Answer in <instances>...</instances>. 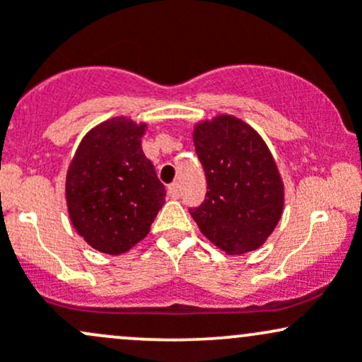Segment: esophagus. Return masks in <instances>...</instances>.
I'll use <instances>...</instances> for the list:
<instances>
[{"instance_id":"obj_1","label":"esophagus","mask_w":362,"mask_h":362,"mask_svg":"<svg viewBox=\"0 0 362 362\" xmlns=\"http://www.w3.org/2000/svg\"><path fill=\"white\" fill-rule=\"evenodd\" d=\"M167 193H169L170 198H180V185H177V182H173V185H169V188H167Z\"/></svg>"}]
</instances>
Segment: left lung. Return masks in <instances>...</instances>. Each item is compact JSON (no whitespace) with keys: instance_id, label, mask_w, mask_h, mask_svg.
<instances>
[{"instance_id":"obj_1","label":"left lung","mask_w":362,"mask_h":362,"mask_svg":"<svg viewBox=\"0 0 362 362\" xmlns=\"http://www.w3.org/2000/svg\"><path fill=\"white\" fill-rule=\"evenodd\" d=\"M197 157L207 177V195L189 207L200 231L226 254L259 248L283 212V182L262 138L231 115L198 124Z\"/></svg>"}]
</instances>
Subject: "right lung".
<instances>
[{
    "mask_svg": "<svg viewBox=\"0 0 362 362\" xmlns=\"http://www.w3.org/2000/svg\"><path fill=\"white\" fill-rule=\"evenodd\" d=\"M145 126L117 117L89 131L67 174L74 228L96 250L117 255L148 235L165 186L141 150Z\"/></svg>",
    "mask_w": 362,
    "mask_h": 362,
    "instance_id": "add662e5",
    "label": "right lung"
}]
</instances>
